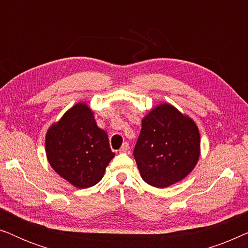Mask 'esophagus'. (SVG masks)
Returning a JSON list of instances; mask_svg holds the SVG:
<instances>
[{"mask_svg": "<svg viewBox=\"0 0 248 248\" xmlns=\"http://www.w3.org/2000/svg\"><path fill=\"white\" fill-rule=\"evenodd\" d=\"M128 149H130V147H128V143H127V142H124L123 145H122L118 151H120L121 154H125V152L128 151Z\"/></svg>", "mask_w": 248, "mask_h": 248, "instance_id": "esophagus-1", "label": "esophagus"}]
</instances>
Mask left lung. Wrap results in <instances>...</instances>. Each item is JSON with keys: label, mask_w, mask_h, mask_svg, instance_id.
Segmentation results:
<instances>
[{"label": "left lung", "mask_w": 248, "mask_h": 248, "mask_svg": "<svg viewBox=\"0 0 248 248\" xmlns=\"http://www.w3.org/2000/svg\"><path fill=\"white\" fill-rule=\"evenodd\" d=\"M133 155L145 183L168 187L185 178L198 164L199 128L174 106L161 104L142 120Z\"/></svg>", "instance_id": "obj_1"}]
</instances>
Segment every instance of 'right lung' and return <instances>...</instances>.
<instances>
[{"label": "right lung", "instance_id": "add662e5", "mask_svg": "<svg viewBox=\"0 0 248 248\" xmlns=\"http://www.w3.org/2000/svg\"><path fill=\"white\" fill-rule=\"evenodd\" d=\"M45 144L52 168L78 188L96 185L115 155L107 133L83 103L74 105L48 128Z\"/></svg>", "mask_w": 248, "mask_h": 248}]
</instances>
